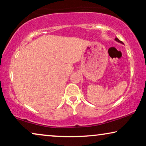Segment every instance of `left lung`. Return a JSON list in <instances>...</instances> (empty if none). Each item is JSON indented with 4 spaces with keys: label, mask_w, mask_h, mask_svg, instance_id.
<instances>
[{
    "label": "left lung",
    "mask_w": 146,
    "mask_h": 146,
    "mask_svg": "<svg viewBox=\"0 0 146 146\" xmlns=\"http://www.w3.org/2000/svg\"><path fill=\"white\" fill-rule=\"evenodd\" d=\"M115 41H116V42H119V43H121V44H123V42H121V41H120V40H119L118 38H115Z\"/></svg>",
    "instance_id": "1"
}]
</instances>
